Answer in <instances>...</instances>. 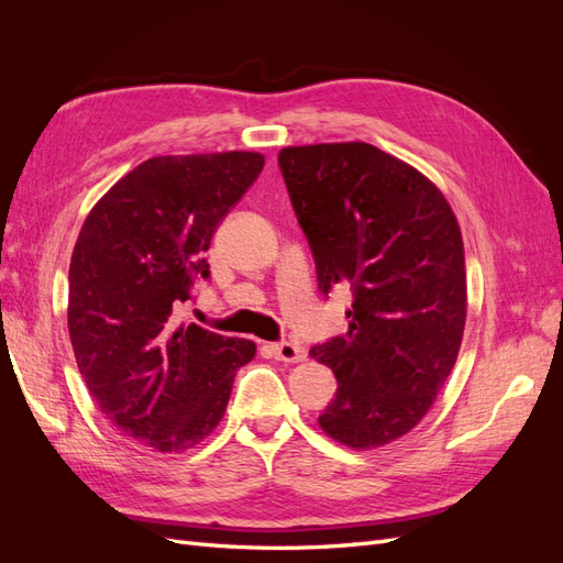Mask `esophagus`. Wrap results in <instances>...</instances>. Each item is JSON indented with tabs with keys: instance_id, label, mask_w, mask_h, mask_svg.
<instances>
[{
	"instance_id": "esophagus-1",
	"label": "esophagus",
	"mask_w": 563,
	"mask_h": 563,
	"mask_svg": "<svg viewBox=\"0 0 563 563\" xmlns=\"http://www.w3.org/2000/svg\"><path fill=\"white\" fill-rule=\"evenodd\" d=\"M269 350H272V354H275V360H279V362L296 364V362L308 360V352H305L296 343H275V345H269Z\"/></svg>"
}]
</instances>
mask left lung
<instances>
[{
	"label": "left lung",
	"instance_id": "obj_1",
	"mask_svg": "<svg viewBox=\"0 0 563 563\" xmlns=\"http://www.w3.org/2000/svg\"><path fill=\"white\" fill-rule=\"evenodd\" d=\"M279 168L321 294H354L347 331L310 350L338 378L319 428L356 451L385 446L430 411L463 343L455 213L428 176L368 143L284 147Z\"/></svg>",
	"mask_w": 563,
	"mask_h": 563
}]
</instances>
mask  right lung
<instances>
[{
    "label": "right lung",
    "instance_id": "obj_1",
    "mask_svg": "<svg viewBox=\"0 0 563 563\" xmlns=\"http://www.w3.org/2000/svg\"><path fill=\"white\" fill-rule=\"evenodd\" d=\"M261 152L152 157L98 199L77 236L67 329L84 383L124 437L183 453L225 416L255 343L176 323L211 236L263 172Z\"/></svg>",
    "mask_w": 563,
    "mask_h": 563
}]
</instances>
